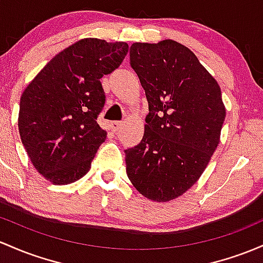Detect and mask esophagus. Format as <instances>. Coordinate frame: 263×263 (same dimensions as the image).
Segmentation results:
<instances>
[{"mask_svg": "<svg viewBox=\"0 0 263 263\" xmlns=\"http://www.w3.org/2000/svg\"><path fill=\"white\" fill-rule=\"evenodd\" d=\"M109 126H111L112 131L117 132L118 129L121 128V126H122V122H120V121H112V122L109 123Z\"/></svg>", "mask_w": 263, "mask_h": 263, "instance_id": "obj_1", "label": "esophagus"}]
</instances>
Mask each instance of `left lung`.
<instances>
[{"label":"left lung","instance_id":"1","mask_svg":"<svg viewBox=\"0 0 263 263\" xmlns=\"http://www.w3.org/2000/svg\"><path fill=\"white\" fill-rule=\"evenodd\" d=\"M129 63L149 112L141 142L125 151L127 176L148 200H175L197 182L220 142L226 117L221 88L174 40L135 42Z\"/></svg>","mask_w":263,"mask_h":263}]
</instances>
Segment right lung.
Returning a JSON list of instances; mask_svg holds the SVG:
<instances>
[{
	"mask_svg": "<svg viewBox=\"0 0 263 263\" xmlns=\"http://www.w3.org/2000/svg\"><path fill=\"white\" fill-rule=\"evenodd\" d=\"M126 42L83 39L57 53L21 96L18 131L34 168L53 184L80 180L107 132L97 123L101 79L125 60Z\"/></svg>",
	"mask_w": 263,
	"mask_h": 263,
	"instance_id": "obj_1",
	"label": "right lung"
}]
</instances>
